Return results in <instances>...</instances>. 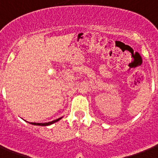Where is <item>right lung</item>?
I'll return each mask as SVG.
<instances>
[{
	"instance_id": "add662e5",
	"label": "right lung",
	"mask_w": 158,
	"mask_h": 158,
	"mask_svg": "<svg viewBox=\"0 0 158 158\" xmlns=\"http://www.w3.org/2000/svg\"><path fill=\"white\" fill-rule=\"evenodd\" d=\"M60 119H61V118H60L56 119V120H54V121H51V122H49V123H31V124L33 125H39V126H48V125H50V124H53L55 122H58Z\"/></svg>"
}]
</instances>
